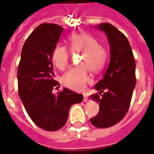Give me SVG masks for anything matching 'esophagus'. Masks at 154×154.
Wrapping results in <instances>:
<instances>
[{"instance_id": "esophagus-1", "label": "esophagus", "mask_w": 154, "mask_h": 154, "mask_svg": "<svg viewBox=\"0 0 154 154\" xmlns=\"http://www.w3.org/2000/svg\"><path fill=\"white\" fill-rule=\"evenodd\" d=\"M88 97L86 96V95H84V100H83V101H84V102H87V101H88Z\"/></svg>"}]
</instances>
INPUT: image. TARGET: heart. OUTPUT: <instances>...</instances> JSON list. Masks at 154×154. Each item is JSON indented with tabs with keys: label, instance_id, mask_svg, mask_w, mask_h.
<instances>
[{
	"label": "heart",
	"instance_id": "1",
	"mask_svg": "<svg viewBox=\"0 0 154 154\" xmlns=\"http://www.w3.org/2000/svg\"><path fill=\"white\" fill-rule=\"evenodd\" d=\"M69 45L72 53H82L79 60L82 66L71 69L62 77L65 87L76 91H82L91 79L88 69L91 72H98L102 69L108 60V51L99 45L98 41L91 35L73 33L69 37ZM53 65L59 70H65L69 65V53L66 47L57 45L52 53Z\"/></svg>",
	"mask_w": 154,
	"mask_h": 154
}]
</instances>
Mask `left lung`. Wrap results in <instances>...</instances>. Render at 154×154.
I'll use <instances>...</instances> for the list:
<instances>
[{
  "instance_id": "8db88e82",
  "label": "left lung",
  "mask_w": 154,
  "mask_h": 154,
  "mask_svg": "<svg viewBox=\"0 0 154 154\" xmlns=\"http://www.w3.org/2000/svg\"><path fill=\"white\" fill-rule=\"evenodd\" d=\"M97 28L107 36L110 61L103 78L94 86L99 93L90 96L100 107L90 122L97 128H108L117 124L129 109L136 85V64L129 41L122 32L109 23H101Z\"/></svg>"
}]
</instances>
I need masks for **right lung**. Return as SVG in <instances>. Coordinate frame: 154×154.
<instances>
[{
	"instance_id": "obj_1",
	"label": "right lung",
	"mask_w": 154,
	"mask_h": 154,
	"mask_svg": "<svg viewBox=\"0 0 154 154\" xmlns=\"http://www.w3.org/2000/svg\"><path fill=\"white\" fill-rule=\"evenodd\" d=\"M64 28L43 23L29 35L23 45L18 65V93L32 121L47 131L61 129L70 107L83 101V95L64 88L57 95L52 53Z\"/></svg>"
}]
</instances>
